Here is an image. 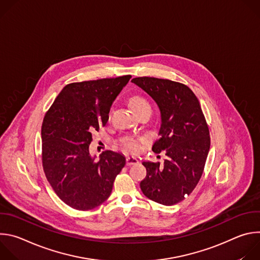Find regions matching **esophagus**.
Listing matches in <instances>:
<instances>
[{
  "mask_svg": "<svg viewBox=\"0 0 260 260\" xmlns=\"http://www.w3.org/2000/svg\"><path fill=\"white\" fill-rule=\"evenodd\" d=\"M138 162H139V160H138L136 157H134V156H127V157H126V166L136 165V164H138Z\"/></svg>",
  "mask_w": 260,
  "mask_h": 260,
  "instance_id": "34e87169",
  "label": "esophagus"
}]
</instances>
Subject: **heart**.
Instances as JSON below:
<instances>
[{
    "label": "heart",
    "instance_id": "b5f03b06",
    "mask_svg": "<svg viewBox=\"0 0 260 260\" xmlns=\"http://www.w3.org/2000/svg\"><path fill=\"white\" fill-rule=\"evenodd\" d=\"M131 106L136 113H139V112H141V111H144V110L151 111V106H150L149 102L140 95H136L131 99ZM120 144H121L123 149L127 150V151H137L139 148L137 140L134 139L133 137H124L123 139H121Z\"/></svg>",
    "mask_w": 260,
    "mask_h": 260
}]
</instances>
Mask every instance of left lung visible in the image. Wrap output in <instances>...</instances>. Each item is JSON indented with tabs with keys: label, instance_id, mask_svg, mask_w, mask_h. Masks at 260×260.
I'll list each match as a JSON object with an SVG mask.
<instances>
[{
	"label": "left lung",
	"instance_id": "1",
	"mask_svg": "<svg viewBox=\"0 0 260 260\" xmlns=\"http://www.w3.org/2000/svg\"><path fill=\"white\" fill-rule=\"evenodd\" d=\"M133 83L157 104L160 111L159 139L152 151L165 150V162L144 161L147 175L143 193L153 202L173 206L189 196L198 185L210 150V132L200 102L185 84L154 77H137Z\"/></svg>",
	"mask_w": 260,
	"mask_h": 260
}]
</instances>
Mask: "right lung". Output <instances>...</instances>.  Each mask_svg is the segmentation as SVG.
<instances>
[{
  "label": "right lung",
  "instance_id": "obj_1",
  "mask_svg": "<svg viewBox=\"0 0 260 260\" xmlns=\"http://www.w3.org/2000/svg\"><path fill=\"white\" fill-rule=\"evenodd\" d=\"M131 75L66 85L42 123V165L57 197L73 209L99 207L111 194L125 157L107 150L100 160L89 154L92 133L109 119L110 108Z\"/></svg>",
  "mask_w": 260,
  "mask_h": 260
}]
</instances>
